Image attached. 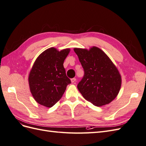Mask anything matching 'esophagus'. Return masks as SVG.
<instances>
[{
    "instance_id": "esophagus-1",
    "label": "esophagus",
    "mask_w": 146,
    "mask_h": 146,
    "mask_svg": "<svg viewBox=\"0 0 146 146\" xmlns=\"http://www.w3.org/2000/svg\"><path fill=\"white\" fill-rule=\"evenodd\" d=\"M71 82L72 83H75L76 82V78H71Z\"/></svg>"
}]
</instances>
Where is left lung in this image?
<instances>
[{"label":"left lung","instance_id":"8db88e82","mask_svg":"<svg viewBox=\"0 0 146 146\" xmlns=\"http://www.w3.org/2000/svg\"><path fill=\"white\" fill-rule=\"evenodd\" d=\"M84 70L77 88L83 97L97 107L116 98L121 86V77L108 56L99 48L90 50L75 48Z\"/></svg>","mask_w":146,"mask_h":146}]
</instances>
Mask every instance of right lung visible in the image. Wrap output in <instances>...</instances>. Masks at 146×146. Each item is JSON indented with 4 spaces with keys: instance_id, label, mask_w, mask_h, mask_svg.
Wrapping results in <instances>:
<instances>
[{
    "instance_id": "1",
    "label": "right lung",
    "mask_w": 146,
    "mask_h": 146,
    "mask_svg": "<svg viewBox=\"0 0 146 146\" xmlns=\"http://www.w3.org/2000/svg\"><path fill=\"white\" fill-rule=\"evenodd\" d=\"M69 48L57 50L52 47L39 55L30 72L29 82L35 100L46 107H52L63 96L71 83L66 74L63 63Z\"/></svg>"
}]
</instances>
